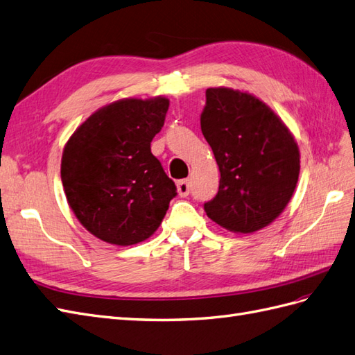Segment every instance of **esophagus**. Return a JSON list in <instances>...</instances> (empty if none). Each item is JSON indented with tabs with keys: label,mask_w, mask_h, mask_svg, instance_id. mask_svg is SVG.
I'll return each instance as SVG.
<instances>
[{
	"label": "esophagus",
	"mask_w": 355,
	"mask_h": 355,
	"mask_svg": "<svg viewBox=\"0 0 355 355\" xmlns=\"http://www.w3.org/2000/svg\"><path fill=\"white\" fill-rule=\"evenodd\" d=\"M177 190H178V195L181 198H184L190 193V183L189 180H180L177 181Z\"/></svg>",
	"instance_id": "esophagus-1"
}]
</instances>
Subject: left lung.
I'll return each mask as SVG.
<instances>
[{
    "label": "left lung",
    "instance_id": "1",
    "mask_svg": "<svg viewBox=\"0 0 355 355\" xmlns=\"http://www.w3.org/2000/svg\"><path fill=\"white\" fill-rule=\"evenodd\" d=\"M201 130L220 171L219 192L204 204L222 228L249 234L285 210L298 181L294 136L271 109L252 94L208 88Z\"/></svg>",
    "mask_w": 355,
    "mask_h": 355
}]
</instances>
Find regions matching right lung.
Wrapping results in <instances>:
<instances>
[{"instance_id": "add662e5", "label": "right lung", "mask_w": 355, "mask_h": 355, "mask_svg": "<svg viewBox=\"0 0 355 355\" xmlns=\"http://www.w3.org/2000/svg\"><path fill=\"white\" fill-rule=\"evenodd\" d=\"M169 100L124 98L91 115L70 136L61 181L78 220L116 246L147 240L165 217L177 187L151 153Z\"/></svg>"}]
</instances>
